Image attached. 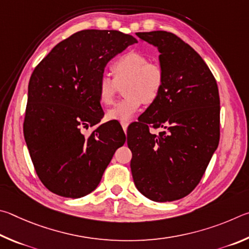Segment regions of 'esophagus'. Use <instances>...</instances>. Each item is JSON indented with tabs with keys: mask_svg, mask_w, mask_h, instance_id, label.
Segmentation results:
<instances>
[{
	"mask_svg": "<svg viewBox=\"0 0 249 249\" xmlns=\"http://www.w3.org/2000/svg\"><path fill=\"white\" fill-rule=\"evenodd\" d=\"M121 125H122V129H124V133L127 132V129H128V125H129L128 122H121Z\"/></svg>",
	"mask_w": 249,
	"mask_h": 249,
	"instance_id": "1",
	"label": "esophagus"
}]
</instances>
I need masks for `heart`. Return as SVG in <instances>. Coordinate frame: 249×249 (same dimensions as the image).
<instances>
[{"mask_svg":"<svg viewBox=\"0 0 249 249\" xmlns=\"http://www.w3.org/2000/svg\"><path fill=\"white\" fill-rule=\"evenodd\" d=\"M111 70L115 78L108 74L100 75L97 91L100 103L110 105L115 99L117 83L127 80L124 95L127 97L107 111V119L128 122L140 110L143 103H153L164 85V71L158 63L149 62L144 54L130 51L113 61Z\"/></svg>","mask_w":249,"mask_h":249,"instance_id":"heart-1","label":"heart"}]
</instances>
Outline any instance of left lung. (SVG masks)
Wrapping results in <instances>:
<instances>
[{"label": "left lung", "mask_w": 249, "mask_h": 249, "mask_svg": "<svg viewBox=\"0 0 249 249\" xmlns=\"http://www.w3.org/2000/svg\"><path fill=\"white\" fill-rule=\"evenodd\" d=\"M158 48L160 94L128 129L134 185L156 202L186 197L199 184L220 140V97L203 59L172 33H138ZM162 127L159 136L148 125ZM127 136V137H128Z\"/></svg>", "instance_id": "left-lung-1"}]
</instances>
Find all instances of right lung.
I'll return each mask as SVG.
<instances>
[{
	"label": "right lung",
	"instance_id": "add662e5",
	"mask_svg": "<svg viewBox=\"0 0 249 249\" xmlns=\"http://www.w3.org/2000/svg\"><path fill=\"white\" fill-rule=\"evenodd\" d=\"M137 39L118 30L86 29L59 42L30 76L24 137L39 179L51 193L77 199L102 179L124 144L121 125L103 124L97 83L112 58Z\"/></svg>",
	"mask_w": 249,
	"mask_h": 249
}]
</instances>
